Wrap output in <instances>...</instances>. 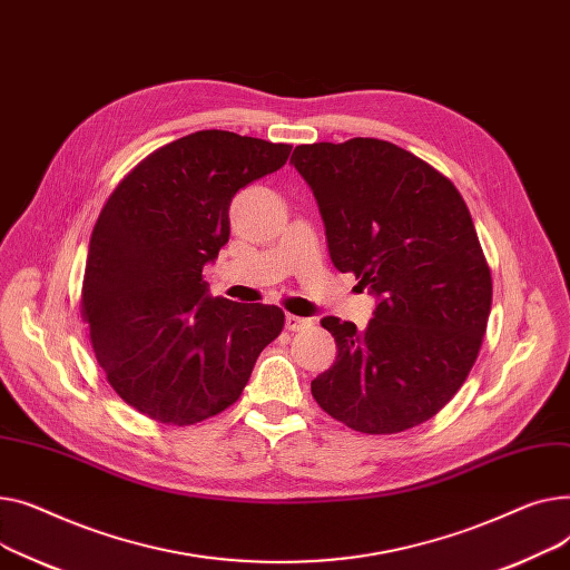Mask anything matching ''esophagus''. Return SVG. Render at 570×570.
<instances>
[{"mask_svg":"<svg viewBox=\"0 0 570 570\" xmlns=\"http://www.w3.org/2000/svg\"><path fill=\"white\" fill-rule=\"evenodd\" d=\"M311 326V320L306 317H298V315H287L285 317V328L287 331H301V328H308Z\"/></svg>","mask_w":570,"mask_h":570,"instance_id":"esophagus-1","label":"esophagus"}]
</instances>
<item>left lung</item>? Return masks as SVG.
Masks as SVG:
<instances>
[{
	"instance_id": "8db88e82",
	"label": "left lung",
	"mask_w": 570,
	"mask_h": 570,
	"mask_svg": "<svg viewBox=\"0 0 570 570\" xmlns=\"http://www.w3.org/2000/svg\"><path fill=\"white\" fill-rule=\"evenodd\" d=\"M336 269L380 304L363 331L324 317L338 356L311 382L317 405L365 434L432 419L460 391L483 345L490 266L462 195L432 165L375 138L298 145Z\"/></svg>"
}]
</instances>
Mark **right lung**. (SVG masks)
<instances>
[{"label":"right lung","mask_w":570,"mask_h":570,"mask_svg":"<svg viewBox=\"0 0 570 570\" xmlns=\"http://www.w3.org/2000/svg\"><path fill=\"white\" fill-rule=\"evenodd\" d=\"M292 147L197 130L151 151L98 214L80 308L108 384L140 414L193 425L234 405L278 306L212 298L203 276L229 239V205L287 163Z\"/></svg>","instance_id":"1"}]
</instances>
